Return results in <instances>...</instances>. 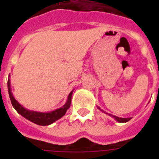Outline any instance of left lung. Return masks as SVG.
Here are the masks:
<instances>
[{"mask_svg": "<svg viewBox=\"0 0 159 159\" xmlns=\"http://www.w3.org/2000/svg\"><path fill=\"white\" fill-rule=\"evenodd\" d=\"M107 114V113H106ZM111 116V115H110ZM114 118L116 119V120L119 121V122H121V123H124V122H127L130 120L131 118H120V117H117V116H112Z\"/></svg>", "mask_w": 159, "mask_h": 159, "instance_id": "obj_1", "label": "left lung"}]
</instances>
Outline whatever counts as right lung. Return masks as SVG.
<instances>
[{"mask_svg":"<svg viewBox=\"0 0 159 159\" xmlns=\"http://www.w3.org/2000/svg\"><path fill=\"white\" fill-rule=\"evenodd\" d=\"M7 86H8V92L9 96H10V99H11V104L14 106V108L16 109V111L20 113L22 116L26 118L29 120L32 121L33 123L39 125H48L50 124L53 123L54 121L60 119L62 116H63L66 113V111L68 110L71 105V100H72V92H70L69 96H68V99H67V103L62 106V108L57 109L53 111L48 112V113H40V112H34V111H30L26 110L19 104L18 102H16V99L11 94V86H10V80L7 82Z\"/></svg>","mask_w":159,"mask_h":159,"instance_id":"right-lung-1","label":"right lung"}]
</instances>
